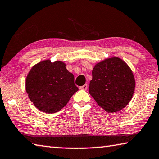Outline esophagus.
<instances>
[{"label":"esophagus","mask_w":159,"mask_h":159,"mask_svg":"<svg viewBox=\"0 0 159 159\" xmlns=\"http://www.w3.org/2000/svg\"><path fill=\"white\" fill-rule=\"evenodd\" d=\"M88 85L87 84H85V85H82V86H80V90H86L88 89Z\"/></svg>","instance_id":"1"}]
</instances>
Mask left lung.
I'll use <instances>...</instances> for the list:
<instances>
[{"label":"left lung","instance_id":"left-lung-1","mask_svg":"<svg viewBox=\"0 0 159 159\" xmlns=\"http://www.w3.org/2000/svg\"><path fill=\"white\" fill-rule=\"evenodd\" d=\"M89 93L99 106L108 113L117 112L133 98L135 80L130 67L117 57L95 64L92 71Z\"/></svg>","mask_w":159,"mask_h":159}]
</instances>
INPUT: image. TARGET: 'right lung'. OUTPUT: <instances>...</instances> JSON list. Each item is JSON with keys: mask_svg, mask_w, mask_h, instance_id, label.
<instances>
[{"mask_svg": "<svg viewBox=\"0 0 159 159\" xmlns=\"http://www.w3.org/2000/svg\"><path fill=\"white\" fill-rule=\"evenodd\" d=\"M78 90L74 75L61 61H42L32 67L26 76L29 99L38 109L48 114L60 111Z\"/></svg>", "mask_w": 159, "mask_h": 159, "instance_id": "right-lung-1", "label": "right lung"}]
</instances>
